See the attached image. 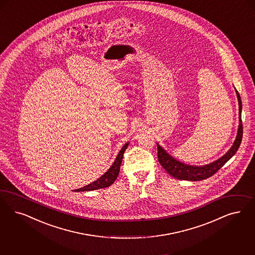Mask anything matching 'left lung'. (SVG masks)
<instances>
[{"label":"left lung","instance_id":"obj_1","mask_svg":"<svg viewBox=\"0 0 255 255\" xmlns=\"http://www.w3.org/2000/svg\"><path fill=\"white\" fill-rule=\"evenodd\" d=\"M237 91L238 104H239V127L237 132V139L235 141L233 147L230 149L228 152L223 155L221 158L211 163L209 165L202 166V167H196V166H187L184 163H181L174 158H172L166 150L162 149L157 144V157H158L159 163L161 166L165 168L168 174L174 177L179 180H186V181H202L204 179H207L211 176L214 175L220 170L221 167H223L230 159L232 158L237 149L239 148L241 141H242V135H243V124L241 120V110H242V103L241 98Z\"/></svg>","mask_w":255,"mask_h":255}]
</instances>
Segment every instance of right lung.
Wrapping results in <instances>:
<instances>
[{
  "instance_id": "right-lung-1",
  "label": "right lung",
  "mask_w": 255,
  "mask_h": 255,
  "mask_svg": "<svg viewBox=\"0 0 255 255\" xmlns=\"http://www.w3.org/2000/svg\"><path fill=\"white\" fill-rule=\"evenodd\" d=\"M128 147V143H126L123 147V149H121V151L119 152L117 158L115 160L113 165L111 167L107 170L104 175L102 176L100 179H98L95 182L89 184V185H86L82 188L79 189H75V191L80 192V191H90V190H96L99 188H105V187H108L112 185L116 181L117 177L119 176V172H120V168H121V165H122V161L123 158V153L125 151V149H127Z\"/></svg>"
}]
</instances>
